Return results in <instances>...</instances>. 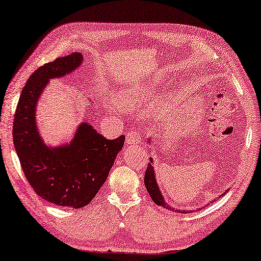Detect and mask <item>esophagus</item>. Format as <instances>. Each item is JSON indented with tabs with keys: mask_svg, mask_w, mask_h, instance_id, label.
Wrapping results in <instances>:
<instances>
[{
	"mask_svg": "<svg viewBox=\"0 0 261 261\" xmlns=\"http://www.w3.org/2000/svg\"><path fill=\"white\" fill-rule=\"evenodd\" d=\"M126 140L128 143H141V134L138 129H132L126 134Z\"/></svg>",
	"mask_w": 261,
	"mask_h": 261,
	"instance_id": "1",
	"label": "esophagus"
}]
</instances>
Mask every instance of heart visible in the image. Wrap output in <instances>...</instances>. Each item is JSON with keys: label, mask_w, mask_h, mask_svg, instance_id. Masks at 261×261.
<instances>
[{"label": "heart", "mask_w": 261, "mask_h": 261, "mask_svg": "<svg viewBox=\"0 0 261 261\" xmlns=\"http://www.w3.org/2000/svg\"><path fill=\"white\" fill-rule=\"evenodd\" d=\"M147 97V90L142 87H132L126 89V91L119 93L118 100L120 104L129 106V108H133V106L140 105L146 100Z\"/></svg>", "instance_id": "1"}]
</instances>
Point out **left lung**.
Masks as SVG:
<instances>
[{
  "instance_id": "8db88e82",
  "label": "left lung",
  "mask_w": 261,
  "mask_h": 261,
  "mask_svg": "<svg viewBox=\"0 0 261 261\" xmlns=\"http://www.w3.org/2000/svg\"><path fill=\"white\" fill-rule=\"evenodd\" d=\"M144 185H146V189L148 191L149 195H150V198L152 199V201L155 202L156 204H159V206H162V207H164L166 209H170V211L187 213L185 211H178V209L171 208L168 203L164 202V198L160 192L159 186H157L155 174H153V169H152V166L150 164L148 165V168L146 169V173H144Z\"/></svg>"
}]
</instances>
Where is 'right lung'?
<instances>
[{"label": "right lung", "instance_id": "add662e5", "mask_svg": "<svg viewBox=\"0 0 261 261\" xmlns=\"http://www.w3.org/2000/svg\"><path fill=\"white\" fill-rule=\"evenodd\" d=\"M82 59L75 52L38 68L23 88L12 123L15 149L30 185L46 201L70 208L91 202L125 142L123 135L108 140L84 122L68 146L49 149L42 143L34 114L38 98L49 79L76 69Z\"/></svg>", "mask_w": 261, "mask_h": 261}]
</instances>
